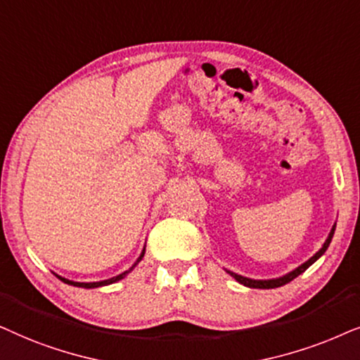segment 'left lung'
Instances as JSON below:
<instances>
[{"label": "left lung", "instance_id": "obj_1", "mask_svg": "<svg viewBox=\"0 0 360 360\" xmlns=\"http://www.w3.org/2000/svg\"><path fill=\"white\" fill-rule=\"evenodd\" d=\"M334 230H336V224H334V225H333V229H330L329 236H328V238H326V242L323 243V247H321L319 250L316 252L314 255L309 258V260H306L304 263H301L300 266H296L295 270L288 271V273H286V275H283V276H278V278H270V280H253V278H247V276H242V275H238V273H233V271H230V270H227V268H225V271H227L230 276H233V278H236V280L238 281V283L243 285V286H247V288H258V290H271V288H280V286H283V285H286V283H290V281H293L296 276H300L301 273L308 270V268H309L311 265H313V263H314L316 260H319V258L324 255V252L328 250L329 243H330V240H333V237H334Z\"/></svg>", "mask_w": 360, "mask_h": 360}]
</instances>
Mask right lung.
<instances>
[{"label": "right lung", "instance_id": "right-lung-1", "mask_svg": "<svg viewBox=\"0 0 360 360\" xmlns=\"http://www.w3.org/2000/svg\"><path fill=\"white\" fill-rule=\"evenodd\" d=\"M145 257V247H143V250H141V253H140V257L136 258V262L133 263V265L128 268L127 271H123V273H120V275H117V276H113V278H108V280H102V281H90V283H80V281H72V280H67V278H64V276H60V275H57V273H54V275L59 278L60 281H64V283H67V285H72V286H77V288H87V290H90V288H100V286H107V285H112V283H117V281H120V280H123L124 276L128 275V273H130L133 268H135L138 263L141 262V258Z\"/></svg>", "mask_w": 360, "mask_h": 360}]
</instances>
